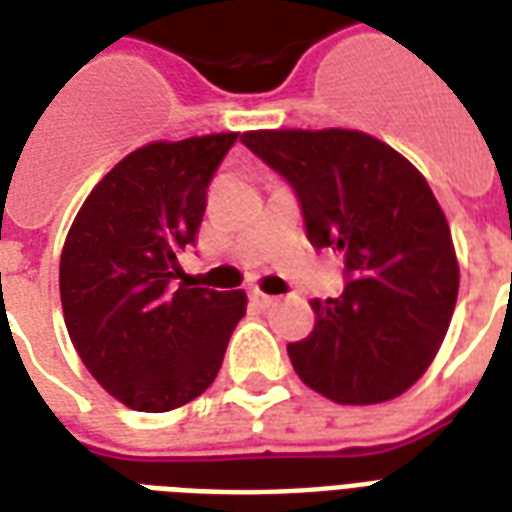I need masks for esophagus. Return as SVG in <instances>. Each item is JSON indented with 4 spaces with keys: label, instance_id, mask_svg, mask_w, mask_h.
Instances as JSON below:
<instances>
[{
    "label": "esophagus",
    "instance_id": "1",
    "mask_svg": "<svg viewBox=\"0 0 512 512\" xmlns=\"http://www.w3.org/2000/svg\"><path fill=\"white\" fill-rule=\"evenodd\" d=\"M252 301H255L257 306H263V309H266V306H271L276 301L274 295H266V293H260V290H255V293H252Z\"/></svg>",
    "mask_w": 512,
    "mask_h": 512
}]
</instances>
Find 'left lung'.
I'll return each instance as SVG.
<instances>
[{"mask_svg": "<svg viewBox=\"0 0 512 512\" xmlns=\"http://www.w3.org/2000/svg\"><path fill=\"white\" fill-rule=\"evenodd\" d=\"M241 143L293 187L312 246L344 255V293L312 301L287 344L295 374L339 404L396 399L429 369L456 309L448 219L418 168L358 130H257Z\"/></svg>", "mask_w": 512, "mask_h": 512, "instance_id": "8db88e82", "label": "left lung"}]
</instances>
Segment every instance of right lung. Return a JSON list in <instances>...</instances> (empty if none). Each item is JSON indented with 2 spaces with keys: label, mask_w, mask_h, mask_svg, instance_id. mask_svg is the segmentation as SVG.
Masks as SVG:
<instances>
[{
  "label": "right lung",
  "mask_w": 512,
  "mask_h": 512,
  "mask_svg": "<svg viewBox=\"0 0 512 512\" xmlns=\"http://www.w3.org/2000/svg\"><path fill=\"white\" fill-rule=\"evenodd\" d=\"M238 132L132 151L83 200L59 263L67 333L113 399L168 412L217 380L244 290L173 285L195 246L206 189Z\"/></svg>",
  "instance_id": "1"
}]
</instances>
